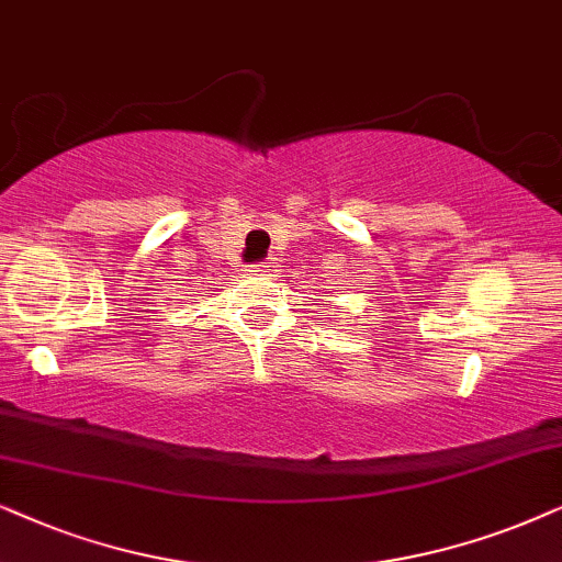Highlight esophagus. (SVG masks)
Returning a JSON list of instances; mask_svg holds the SVG:
<instances>
[{
  "instance_id": "34e87169",
  "label": "esophagus",
  "mask_w": 562,
  "mask_h": 562,
  "mask_svg": "<svg viewBox=\"0 0 562 562\" xmlns=\"http://www.w3.org/2000/svg\"><path fill=\"white\" fill-rule=\"evenodd\" d=\"M277 265H280V261H277L274 257H269L267 261H261V265L254 269V272H261V274H274L277 272Z\"/></svg>"
}]
</instances>
